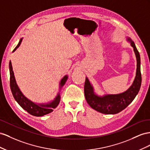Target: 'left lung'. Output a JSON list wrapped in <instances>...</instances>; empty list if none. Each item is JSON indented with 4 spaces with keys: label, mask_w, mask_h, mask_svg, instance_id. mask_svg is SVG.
I'll list each match as a JSON object with an SVG mask.
<instances>
[{
    "label": "left lung",
    "mask_w": 150,
    "mask_h": 150,
    "mask_svg": "<svg viewBox=\"0 0 150 150\" xmlns=\"http://www.w3.org/2000/svg\"><path fill=\"white\" fill-rule=\"evenodd\" d=\"M126 40L133 48L136 58V72L134 80L127 91L117 94H105L99 96L95 92L92 84L86 76L84 85L85 97L92 109L105 114H115L121 112L129 105L138 93L142 85L140 55L134 41L129 37Z\"/></svg>",
    "instance_id": "8db88e82"
}]
</instances>
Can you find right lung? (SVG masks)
I'll use <instances>...</instances> for the list:
<instances>
[{
	"label": "right lung",
	"mask_w": 150,
	"mask_h": 150,
	"mask_svg": "<svg viewBox=\"0 0 150 150\" xmlns=\"http://www.w3.org/2000/svg\"><path fill=\"white\" fill-rule=\"evenodd\" d=\"M23 38H21L18 45L14 48L12 52L18 49L23 41ZM9 71H10V86L11 89L15 100L19 104V105L25 110H26L28 113L31 114L34 116L41 117L45 115L48 114L51 112H53L54 109H55L58 105L59 102H60V94L59 92L61 91L62 88L65 85L66 82L68 80V76L67 75H65L61 79L59 83V92L57 95L54 98V99L50 102H46V103H36L30 99H28L23 92L21 91L18 84L16 83L14 74L12 69V66L11 62H9Z\"/></svg>",
	"instance_id": "1"
}]
</instances>
